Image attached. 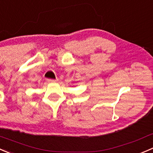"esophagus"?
I'll use <instances>...</instances> for the list:
<instances>
[{
	"instance_id": "1",
	"label": "esophagus",
	"mask_w": 153,
	"mask_h": 153,
	"mask_svg": "<svg viewBox=\"0 0 153 153\" xmlns=\"http://www.w3.org/2000/svg\"><path fill=\"white\" fill-rule=\"evenodd\" d=\"M57 81H58V79H48V82H57Z\"/></svg>"
}]
</instances>
